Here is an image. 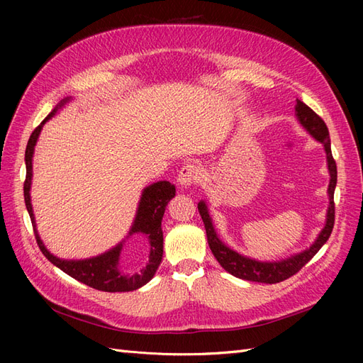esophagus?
<instances>
[{"label": "esophagus", "instance_id": "34e87169", "mask_svg": "<svg viewBox=\"0 0 363 363\" xmlns=\"http://www.w3.org/2000/svg\"><path fill=\"white\" fill-rule=\"evenodd\" d=\"M200 179H201L200 168L196 167L195 163H186L180 169L177 180H179V184H182V188H189V186L200 182Z\"/></svg>", "mask_w": 363, "mask_h": 363}]
</instances>
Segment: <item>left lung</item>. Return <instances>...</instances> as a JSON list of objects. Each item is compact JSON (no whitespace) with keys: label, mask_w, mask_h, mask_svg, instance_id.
<instances>
[{"label":"left lung","mask_w":363,"mask_h":363,"mask_svg":"<svg viewBox=\"0 0 363 363\" xmlns=\"http://www.w3.org/2000/svg\"><path fill=\"white\" fill-rule=\"evenodd\" d=\"M295 116L300 121V124L306 128L307 133L316 140H320L324 145L325 156H327V168L328 174H330V183H328V208H327V216H325V225L321 230V233L318 235L315 242L301 252H296V255L281 259L276 262H260L256 259H250L247 256L239 255L238 251L228 248L221 239L218 238L215 227L212 224V218L208 215V208L204 201L199 203V212L203 218L206 235H207V242L211 247L215 259L219 262L227 272L232 274V276L248 280V281H257V283H268L274 284L289 279L294 274L298 272L307 262H309L321 247L327 242V239L330 238L333 224H335V188L337 182V171H336V162L332 156V147H330V136H328V128L324 121L318 116L309 106H306L303 101L296 100L295 104Z\"/></svg>","instance_id":"left-lung-1"}]
</instances>
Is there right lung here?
<instances>
[{
	"instance_id": "add662e5",
	"label": "right lung",
	"mask_w": 363,
	"mask_h": 363,
	"mask_svg": "<svg viewBox=\"0 0 363 363\" xmlns=\"http://www.w3.org/2000/svg\"><path fill=\"white\" fill-rule=\"evenodd\" d=\"M69 100L71 96L65 98V100H62L56 106V108H54V111L42 121V123L35 128V131L31 133L26 148L27 174H26V182H24V200H26L27 211L31 219L33 230H35L38 245L43 252V256H45L52 265H56L72 279L79 280L94 289L104 291V292H128V291L139 289L140 286H144V284H147L152 277H155V274L162 262V256H163L162 218L164 213V208H167L168 203L171 201V199H174L175 195V186L171 184L169 182L163 180V182L152 183L142 191V196L136 211V218L133 221V225L130 228L128 236L135 233L145 235L150 242V256H148L147 265L139 272L131 274V276L130 274L121 272L119 269V256H121V250H123L124 240L123 242H119L116 247H113L112 250H108L96 257L83 259V260H65V259L52 256L51 252L45 248V245H43L42 239L38 233L35 215H33L31 199H30V188H31V177H33V152H35V145L43 124L56 115L59 108H62Z\"/></svg>"
}]
</instances>
